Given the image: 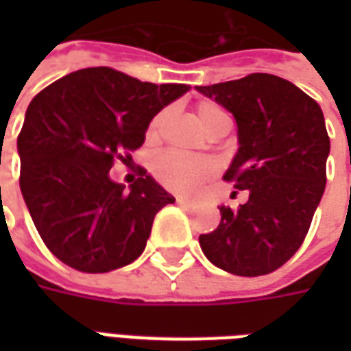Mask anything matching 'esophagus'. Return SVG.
Returning <instances> with one entry per match:
<instances>
[{
    "instance_id": "1",
    "label": "esophagus",
    "mask_w": 351,
    "mask_h": 351,
    "mask_svg": "<svg viewBox=\"0 0 351 351\" xmlns=\"http://www.w3.org/2000/svg\"><path fill=\"white\" fill-rule=\"evenodd\" d=\"M176 203L182 206V208H191L193 206V201H188V199L184 197H176Z\"/></svg>"
}]
</instances>
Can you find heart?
<instances>
[{
  "instance_id": "heart-1",
  "label": "heart",
  "mask_w": 351,
  "mask_h": 351,
  "mask_svg": "<svg viewBox=\"0 0 351 351\" xmlns=\"http://www.w3.org/2000/svg\"><path fill=\"white\" fill-rule=\"evenodd\" d=\"M197 116L210 135L223 128H229V116L210 101L199 103ZM167 118V110H161L154 116L146 128L148 141H158L161 137V131L165 128ZM152 173L156 180L169 191L178 193V195H193L206 180L213 178L216 173V165L208 158H191L182 154L165 152L154 160Z\"/></svg>"
}]
</instances>
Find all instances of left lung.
Returning a JSON list of instances; mask_svg holds the SVG:
<instances>
[{"label": "left lung", "instance_id": "left-lung-1", "mask_svg": "<svg viewBox=\"0 0 351 351\" xmlns=\"http://www.w3.org/2000/svg\"><path fill=\"white\" fill-rule=\"evenodd\" d=\"M197 90L235 116L239 152L223 180L248 191L237 210L220 206V226L199 237L201 250L231 274H269L301 248L324 195L331 148L324 112L269 73Z\"/></svg>", "mask_w": 351, "mask_h": 351}]
</instances>
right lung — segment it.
Masks as SVG:
<instances>
[{
  "label": "right lung",
  "mask_w": 351,
  "mask_h": 351,
  "mask_svg": "<svg viewBox=\"0 0 351 351\" xmlns=\"http://www.w3.org/2000/svg\"><path fill=\"white\" fill-rule=\"evenodd\" d=\"M188 90L88 67L32 99L19 135L20 190L43 243L60 261L108 272L143 254L156 214L175 197L145 169L130 191L108 171L116 160L131 161L150 120Z\"/></svg>",
  "instance_id": "right-lung-1"
}]
</instances>
